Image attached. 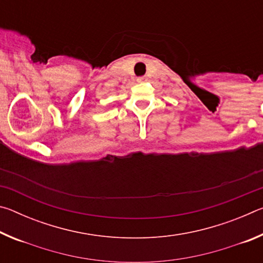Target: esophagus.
Wrapping results in <instances>:
<instances>
[{"label":"esophagus","instance_id":"34e87169","mask_svg":"<svg viewBox=\"0 0 263 263\" xmlns=\"http://www.w3.org/2000/svg\"><path fill=\"white\" fill-rule=\"evenodd\" d=\"M137 81L138 82H144V81H146V78H138Z\"/></svg>","mask_w":263,"mask_h":263}]
</instances>
